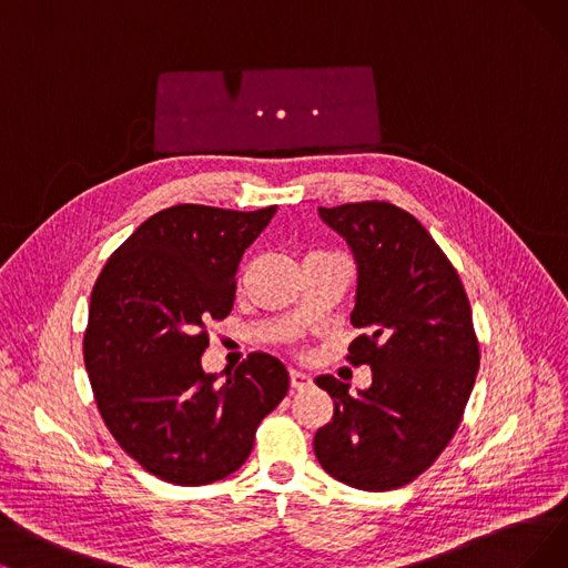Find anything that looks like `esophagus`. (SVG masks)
<instances>
[{"instance_id": "1", "label": "esophagus", "mask_w": 568, "mask_h": 568, "mask_svg": "<svg viewBox=\"0 0 568 568\" xmlns=\"http://www.w3.org/2000/svg\"><path fill=\"white\" fill-rule=\"evenodd\" d=\"M288 377H291V387L293 389H307L310 384H312V377L307 373H303V371H296V368L288 373Z\"/></svg>"}]
</instances>
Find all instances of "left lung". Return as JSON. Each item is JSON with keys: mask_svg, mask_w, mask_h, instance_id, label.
<instances>
[{"mask_svg": "<svg viewBox=\"0 0 568 568\" xmlns=\"http://www.w3.org/2000/svg\"><path fill=\"white\" fill-rule=\"evenodd\" d=\"M349 244L356 296L354 366L373 371L349 394L333 375L314 382L335 403L314 455L331 478L366 491L413 483L455 436L480 366L464 284L424 225L389 202L320 207Z\"/></svg>", "mask_w": 568, "mask_h": 568, "instance_id": "8db88e82", "label": "left lung"}]
</instances>
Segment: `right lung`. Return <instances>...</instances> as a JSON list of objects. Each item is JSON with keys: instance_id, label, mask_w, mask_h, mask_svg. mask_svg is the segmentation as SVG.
I'll list each match as a JSON object with an SVG mask.
<instances>
[{"instance_id": "obj_1", "label": "right lung", "mask_w": 568, "mask_h": 568, "mask_svg": "<svg viewBox=\"0 0 568 568\" xmlns=\"http://www.w3.org/2000/svg\"><path fill=\"white\" fill-rule=\"evenodd\" d=\"M275 212H158L111 254L93 286L83 361L100 415L128 455L165 483L229 478L288 392L284 363L263 352L223 384L200 363L205 322L233 310L242 254Z\"/></svg>"}]
</instances>
